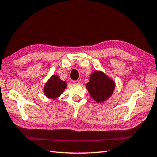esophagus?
<instances>
[{"mask_svg": "<svg viewBox=\"0 0 157 157\" xmlns=\"http://www.w3.org/2000/svg\"><path fill=\"white\" fill-rule=\"evenodd\" d=\"M73 82L74 84H77V85H78V84H80V82H79V80H74Z\"/></svg>", "mask_w": 157, "mask_h": 157, "instance_id": "34e87169", "label": "esophagus"}]
</instances>
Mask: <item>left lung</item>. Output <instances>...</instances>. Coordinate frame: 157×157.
<instances>
[{
  "instance_id": "obj_1",
  "label": "left lung",
  "mask_w": 157,
  "mask_h": 157,
  "mask_svg": "<svg viewBox=\"0 0 157 157\" xmlns=\"http://www.w3.org/2000/svg\"><path fill=\"white\" fill-rule=\"evenodd\" d=\"M86 87L95 102L102 103L112 95L116 83L102 71H95L90 75Z\"/></svg>"
}]
</instances>
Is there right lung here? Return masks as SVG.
Returning a JSON list of instances; mask_svg holds the SVG:
<instances>
[{
  "label": "right lung",
  "mask_w": 157,
  "mask_h": 157,
  "mask_svg": "<svg viewBox=\"0 0 157 157\" xmlns=\"http://www.w3.org/2000/svg\"><path fill=\"white\" fill-rule=\"evenodd\" d=\"M66 86V82L62 80L59 76L54 74L48 79L46 83L45 84L44 94L49 99L57 100L64 91Z\"/></svg>",
  "instance_id": "right-lung-1"
}]
</instances>
